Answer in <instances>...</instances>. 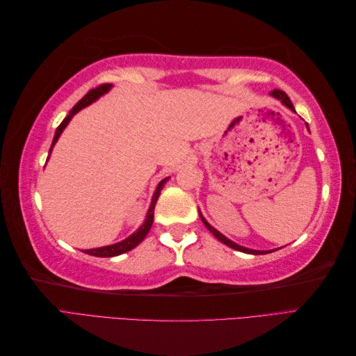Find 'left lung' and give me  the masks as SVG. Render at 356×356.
Listing matches in <instances>:
<instances>
[{"label": "left lung", "mask_w": 356, "mask_h": 356, "mask_svg": "<svg viewBox=\"0 0 356 356\" xmlns=\"http://www.w3.org/2000/svg\"><path fill=\"white\" fill-rule=\"evenodd\" d=\"M270 96H273V98H276L277 101H281L286 108H289L291 111H294L296 113V108H294V105H293V102L289 101V98H288V95L285 93V92H282V90H273V92H270ZM306 126H307V123H306ZM307 129H309V126H307ZM199 215H200V220H202V222L207 225V229L215 236V238H217L220 242H222L224 245H227V246H230V248H233V250H236V251H241V252H245V254H254V255H260V254H268V252H272V251H258V250H250V248H245V246H241V245H238V243H234L233 241H230L229 238H225L224 234H221L217 229H213L212 225L204 220V217L202 215V212L199 211Z\"/></svg>", "instance_id": "obj_1"}]
</instances>
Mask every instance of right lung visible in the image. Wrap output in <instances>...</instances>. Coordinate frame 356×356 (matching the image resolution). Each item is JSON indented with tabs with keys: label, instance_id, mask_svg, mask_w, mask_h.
I'll return each instance as SVG.
<instances>
[{
	"label": "right lung",
	"instance_id": "1",
	"mask_svg": "<svg viewBox=\"0 0 356 356\" xmlns=\"http://www.w3.org/2000/svg\"><path fill=\"white\" fill-rule=\"evenodd\" d=\"M111 88H113V84H101L99 88L92 89L88 95L84 96V98H81L77 104H75L74 108L70 111V114H68L65 118H63L62 123H60V124L58 126V129H56L55 138H53V143H51L50 152H49V157H50V153H51L53 147H55V144L58 143L59 136L62 135L63 129H65V127L68 126V123L71 122V118H72L75 114H77L80 110H83V108H86V106H88V105H90L92 102L98 101V99L101 98V96H104L105 93H108V92L111 90ZM49 157H47V160H49ZM166 181H169V177H166L165 179H161V181L159 182V186H157V188H156V191H154V195H153L152 203H149L148 212H147V215H145V221L143 222L141 227H139L136 232H134V233H132L131 236H129V238H126L124 241H120V242L113 243V245L101 246V248H93V250H86V251H83V252L89 254V255H93V257H115V255H120V254H124V252H127V251L134 250L135 246H138L139 243H141V242L145 239V236L148 234L149 229H152L153 220H154V207H156L157 199H159V196H160L161 188H163L165 184H166Z\"/></svg>",
	"mask_w": 356,
	"mask_h": 356
}]
</instances>
